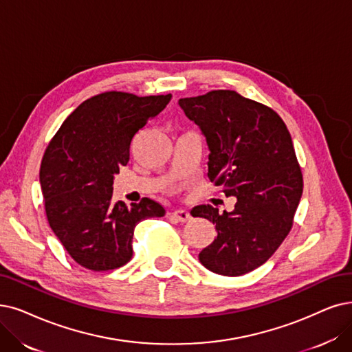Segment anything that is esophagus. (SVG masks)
Masks as SVG:
<instances>
[{"label": "esophagus", "mask_w": 352, "mask_h": 352, "mask_svg": "<svg viewBox=\"0 0 352 352\" xmlns=\"http://www.w3.org/2000/svg\"><path fill=\"white\" fill-rule=\"evenodd\" d=\"M172 217L176 218L179 222H186V221L190 219V214H189V210H186V209H176V210H173Z\"/></svg>", "instance_id": "obj_1"}]
</instances>
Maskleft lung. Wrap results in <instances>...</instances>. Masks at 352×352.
I'll return each mask as SVG.
<instances>
[{"instance_id":"left-lung-1","label":"left lung","mask_w":352,"mask_h":352,"mask_svg":"<svg viewBox=\"0 0 352 352\" xmlns=\"http://www.w3.org/2000/svg\"><path fill=\"white\" fill-rule=\"evenodd\" d=\"M179 105L206 138L209 180L236 198L231 212L210 205L192 209V217L212 221L218 232L199 261L222 276L252 272L285 241L302 198L290 133L276 111L235 91L182 98Z\"/></svg>"}]
</instances>
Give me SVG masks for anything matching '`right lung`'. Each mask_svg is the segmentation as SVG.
Listing matches in <instances>:
<instances>
[{"mask_svg":"<svg viewBox=\"0 0 352 352\" xmlns=\"http://www.w3.org/2000/svg\"><path fill=\"white\" fill-rule=\"evenodd\" d=\"M170 100V94L95 95L63 121L49 143L40 166L47 221L69 256L85 269L107 272L129 263L135 225L166 214L148 198L130 206L114 202L112 184L130 160L133 137Z\"/></svg>","mask_w":352,"mask_h":352,"instance_id":"1","label":"right lung"}]
</instances>
